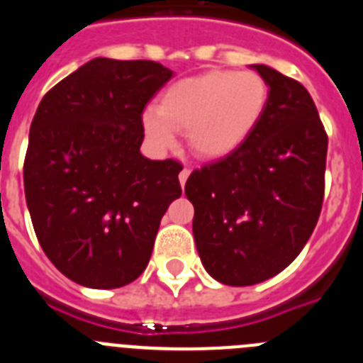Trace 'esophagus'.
I'll list each match as a JSON object with an SVG mask.
<instances>
[{"label": "esophagus", "mask_w": 363, "mask_h": 363, "mask_svg": "<svg viewBox=\"0 0 363 363\" xmlns=\"http://www.w3.org/2000/svg\"><path fill=\"white\" fill-rule=\"evenodd\" d=\"M189 174H191V169H189V167H184V169H182V172H179V184H182V187H184L185 182H187Z\"/></svg>", "instance_id": "esophagus-1"}]
</instances>
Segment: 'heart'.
Here are the masks:
<instances>
[{
    "label": "heart",
    "mask_w": 363,
    "mask_h": 363,
    "mask_svg": "<svg viewBox=\"0 0 363 363\" xmlns=\"http://www.w3.org/2000/svg\"><path fill=\"white\" fill-rule=\"evenodd\" d=\"M265 104L267 85L259 74L211 70L169 86L158 111L143 114V129L158 149L174 145V129L187 130L192 152L221 158L245 142Z\"/></svg>",
    "instance_id": "heart-1"
}]
</instances>
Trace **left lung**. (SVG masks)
<instances>
[{
	"instance_id": "1",
	"label": "left lung",
	"mask_w": 363,
	"mask_h": 363,
	"mask_svg": "<svg viewBox=\"0 0 363 363\" xmlns=\"http://www.w3.org/2000/svg\"><path fill=\"white\" fill-rule=\"evenodd\" d=\"M267 104L245 142L192 171L185 194L203 267L234 287L284 271L311 238L325 191L327 134L307 89L267 65H252Z\"/></svg>"
}]
</instances>
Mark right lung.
<instances>
[{"label":"right lung","mask_w":363,"mask_h":363,"mask_svg":"<svg viewBox=\"0 0 363 363\" xmlns=\"http://www.w3.org/2000/svg\"><path fill=\"white\" fill-rule=\"evenodd\" d=\"M172 70L94 57L41 99L28 134L25 198L38 242L67 278L92 289L136 280L160 221L182 196L176 160L142 156V114Z\"/></svg>","instance_id":"obj_1"}]
</instances>
